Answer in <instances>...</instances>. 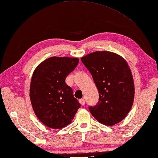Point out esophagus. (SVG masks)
Instances as JSON below:
<instances>
[{
    "instance_id": "obj_1",
    "label": "esophagus",
    "mask_w": 158,
    "mask_h": 158,
    "mask_svg": "<svg viewBox=\"0 0 158 158\" xmlns=\"http://www.w3.org/2000/svg\"><path fill=\"white\" fill-rule=\"evenodd\" d=\"M79 103L81 104L82 106H84L85 104V100L84 99H79Z\"/></svg>"
}]
</instances>
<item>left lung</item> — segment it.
I'll use <instances>...</instances> for the list:
<instances>
[{
	"instance_id": "8db88e82",
	"label": "left lung",
	"mask_w": 158,
	"mask_h": 158,
	"mask_svg": "<svg viewBox=\"0 0 158 158\" xmlns=\"http://www.w3.org/2000/svg\"><path fill=\"white\" fill-rule=\"evenodd\" d=\"M99 92V102L89 110L97 121L113 126L130 111L134 100L133 76L127 62L111 52H94L82 57Z\"/></svg>"
}]
</instances>
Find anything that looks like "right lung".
Wrapping results in <instances>:
<instances>
[{"label":"right lung","mask_w":158,"mask_h":158,"mask_svg":"<svg viewBox=\"0 0 158 158\" xmlns=\"http://www.w3.org/2000/svg\"><path fill=\"white\" fill-rule=\"evenodd\" d=\"M77 58L52 56L34 70L30 88V100L36 117L51 128L70 124L81 107L65 78L79 64Z\"/></svg>","instance_id":"right-lung-1"}]
</instances>
